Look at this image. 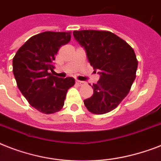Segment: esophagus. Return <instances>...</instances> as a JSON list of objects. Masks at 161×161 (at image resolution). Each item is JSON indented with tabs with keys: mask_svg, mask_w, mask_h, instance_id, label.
<instances>
[{
	"mask_svg": "<svg viewBox=\"0 0 161 161\" xmlns=\"http://www.w3.org/2000/svg\"><path fill=\"white\" fill-rule=\"evenodd\" d=\"M76 83L78 84V85H83L84 82L83 81H79V80H76Z\"/></svg>",
	"mask_w": 161,
	"mask_h": 161,
	"instance_id": "obj_1",
	"label": "esophagus"
}]
</instances>
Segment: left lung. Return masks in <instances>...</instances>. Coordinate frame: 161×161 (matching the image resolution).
<instances>
[{
    "label": "left lung",
    "instance_id": "obj_1",
    "mask_svg": "<svg viewBox=\"0 0 161 161\" xmlns=\"http://www.w3.org/2000/svg\"><path fill=\"white\" fill-rule=\"evenodd\" d=\"M73 36L99 74L98 83L92 85L93 94L83 100L84 105L96 114L110 112L127 96L135 81L138 67L135 51L111 31H74Z\"/></svg>",
    "mask_w": 161,
    "mask_h": 161
}]
</instances>
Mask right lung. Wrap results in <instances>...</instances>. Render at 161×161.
Wrapping results in <instances>:
<instances>
[{
  "label": "right lung",
  "instance_id": "1",
  "mask_svg": "<svg viewBox=\"0 0 161 161\" xmlns=\"http://www.w3.org/2000/svg\"><path fill=\"white\" fill-rule=\"evenodd\" d=\"M70 40L71 32H42L29 38L13 58L17 87L29 103L43 114L59 111L67 92L75 83L72 77L61 78L50 73L60 47Z\"/></svg>",
  "mask_w": 161,
  "mask_h": 161
}]
</instances>
